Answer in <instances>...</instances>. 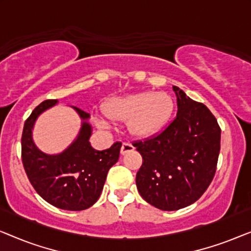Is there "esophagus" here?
Returning a JSON list of instances; mask_svg holds the SVG:
<instances>
[{
  "label": "esophagus",
  "instance_id": "1",
  "mask_svg": "<svg viewBox=\"0 0 251 251\" xmlns=\"http://www.w3.org/2000/svg\"><path fill=\"white\" fill-rule=\"evenodd\" d=\"M135 150V147H133L131 144L130 143H123L122 146H121V154H126L128 152H131V151Z\"/></svg>",
  "mask_w": 251,
  "mask_h": 251
}]
</instances>
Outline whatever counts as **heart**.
Returning <instances> with one entry per match:
<instances>
[{
  "instance_id": "obj_1",
  "label": "heart",
  "mask_w": 251,
  "mask_h": 251,
  "mask_svg": "<svg viewBox=\"0 0 251 251\" xmlns=\"http://www.w3.org/2000/svg\"><path fill=\"white\" fill-rule=\"evenodd\" d=\"M175 111V102L166 92L143 91L109 99L106 104V114L97 116V122L109 128L112 119L126 121L129 132L139 138H146L161 131Z\"/></svg>"
}]
</instances>
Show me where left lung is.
Wrapping results in <instances>:
<instances>
[{
    "label": "left lung",
    "instance_id": "left-lung-1",
    "mask_svg": "<svg viewBox=\"0 0 251 251\" xmlns=\"http://www.w3.org/2000/svg\"><path fill=\"white\" fill-rule=\"evenodd\" d=\"M173 89L178 107L174 121L159 135L133 143L143 156L136 175L139 194L167 211L202 197L214 179L221 151V128L212 113L178 87Z\"/></svg>",
    "mask_w": 251,
    "mask_h": 251
}]
</instances>
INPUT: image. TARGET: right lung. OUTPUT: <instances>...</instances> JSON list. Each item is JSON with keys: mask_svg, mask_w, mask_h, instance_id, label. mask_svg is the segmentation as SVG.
Instances as JSON below:
<instances>
[{"mask_svg": "<svg viewBox=\"0 0 251 251\" xmlns=\"http://www.w3.org/2000/svg\"><path fill=\"white\" fill-rule=\"evenodd\" d=\"M57 99H48L35 107L26 120L22 136V160L26 175L37 194L54 207L80 211L90 208L100 197L106 176L119 160L122 144L116 142L108 150L92 149L89 138L90 114L72 106L83 120L76 139L59 154L43 153L32 138L37 116L52 107Z\"/></svg>", "mask_w": 251, "mask_h": 251, "instance_id": "right-lung-1", "label": "right lung"}]
</instances>
